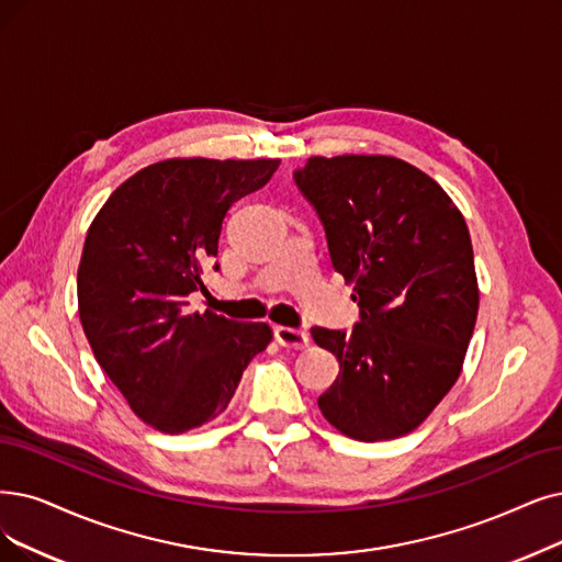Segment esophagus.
I'll return each instance as SVG.
<instances>
[{"instance_id":"obj_1","label":"esophagus","mask_w":562,"mask_h":562,"mask_svg":"<svg viewBox=\"0 0 562 562\" xmlns=\"http://www.w3.org/2000/svg\"><path fill=\"white\" fill-rule=\"evenodd\" d=\"M274 336L277 341L288 348V350H302L308 346V334L304 329H295V327H274Z\"/></svg>"}]
</instances>
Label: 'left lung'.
<instances>
[{
	"label": "left lung",
	"instance_id": "1",
	"mask_svg": "<svg viewBox=\"0 0 562 562\" xmlns=\"http://www.w3.org/2000/svg\"><path fill=\"white\" fill-rule=\"evenodd\" d=\"M293 177L359 306L352 331L311 329L341 367L318 408L355 440L406 436L457 383L475 329L465 221L438 182L394 156H311Z\"/></svg>",
	"mask_w": 562,
	"mask_h": 562
}]
</instances>
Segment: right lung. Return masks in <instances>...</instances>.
<instances>
[{"instance_id":"add662e5","label":"right lung","mask_w":562,"mask_h":562,"mask_svg":"<svg viewBox=\"0 0 562 562\" xmlns=\"http://www.w3.org/2000/svg\"><path fill=\"white\" fill-rule=\"evenodd\" d=\"M279 159H168L120 184L87 231L78 311L97 362L151 429L184 434L228 408L244 369L272 341L265 323L189 311L207 288L223 218Z\"/></svg>"}]
</instances>
